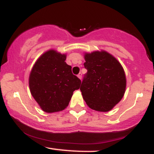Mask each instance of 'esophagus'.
<instances>
[{"instance_id": "1", "label": "esophagus", "mask_w": 154, "mask_h": 154, "mask_svg": "<svg viewBox=\"0 0 154 154\" xmlns=\"http://www.w3.org/2000/svg\"><path fill=\"white\" fill-rule=\"evenodd\" d=\"M82 73H81V72H80V73H79V75H77V77H79V78L81 79H82Z\"/></svg>"}]
</instances>
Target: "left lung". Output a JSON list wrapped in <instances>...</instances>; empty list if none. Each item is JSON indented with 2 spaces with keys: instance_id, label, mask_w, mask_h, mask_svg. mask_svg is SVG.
Listing matches in <instances>:
<instances>
[{
  "instance_id": "obj_1",
  "label": "left lung",
  "mask_w": 154,
  "mask_h": 154,
  "mask_svg": "<svg viewBox=\"0 0 154 154\" xmlns=\"http://www.w3.org/2000/svg\"><path fill=\"white\" fill-rule=\"evenodd\" d=\"M84 75L80 91L83 99L93 110L109 111L122 98L126 77L119 61L106 51L85 55Z\"/></svg>"
}]
</instances>
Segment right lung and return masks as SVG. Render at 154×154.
Returning <instances> with one entry per match:
<instances>
[{
  "mask_svg": "<svg viewBox=\"0 0 154 154\" xmlns=\"http://www.w3.org/2000/svg\"><path fill=\"white\" fill-rule=\"evenodd\" d=\"M66 55L51 50L35 63L29 79L31 94L47 113L62 111L69 105L81 80L65 62Z\"/></svg>",
  "mask_w": 154,
  "mask_h": 154,
  "instance_id": "right-lung-1",
  "label": "right lung"
}]
</instances>
